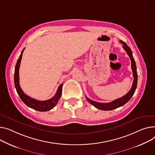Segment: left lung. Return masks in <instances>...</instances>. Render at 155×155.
Instances as JSON below:
<instances>
[{
    "label": "left lung",
    "instance_id": "obj_1",
    "mask_svg": "<svg viewBox=\"0 0 155 155\" xmlns=\"http://www.w3.org/2000/svg\"><path fill=\"white\" fill-rule=\"evenodd\" d=\"M120 42L122 43L123 44V47L125 49V50L127 51V54L130 57L131 59V69L133 71V75L134 77V80L133 82V85L132 87L130 89V90L127 93V94L124 95L123 97L118 98L115 100H113L110 103H100L97 101H93L88 98H87V100L90 103V104L94 105L95 107H96L98 109L101 110H105V111H108V110H112L116 109L118 107H120L123 105H124L125 104L131 99L133 94H135V91L137 88V81H138V75H137V66H136V63L135 61L134 60V58L133 57V54L132 51L130 49V48L127 45L126 43L124 42H122L121 40H120Z\"/></svg>",
    "mask_w": 155,
    "mask_h": 155
}]
</instances>
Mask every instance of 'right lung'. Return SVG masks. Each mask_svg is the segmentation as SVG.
<instances>
[{"instance_id":"1","label":"right lung","mask_w":155,"mask_h":155,"mask_svg":"<svg viewBox=\"0 0 155 155\" xmlns=\"http://www.w3.org/2000/svg\"><path fill=\"white\" fill-rule=\"evenodd\" d=\"M24 49L22 51L21 54H20V55L17 60L15 68L14 84H15V87L17 94L24 104L28 107L39 111H49L50 110L52 109L57 105L59 99L60 98L61 95V91H62L63 84H61L58 87L55 95L53 98H51L48 100H45V101L37 100L35 99L32 98L31 97L27 96L26 94H25L19 85V75H18L20 61H21L22 54Z\"/></svg>"}]
</instances>
